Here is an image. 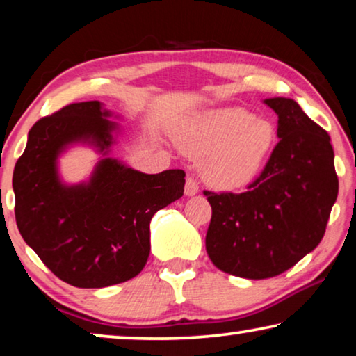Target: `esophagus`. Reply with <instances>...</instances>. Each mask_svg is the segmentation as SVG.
Returning <instances> with one entry per match:
<instances>
[{
  "label": "esophagus",
  "mask_w": 356,
  "mask_h": 356,
  "mask_svg": "<svg viewBox=\"0 0 356 356\" xmlns=\"http://www.w3.org/2000/svg\"><path fill=\"white\" fill-rule=\"evenodd\" d=\"M199 193V183L194 177H188L186 178V184H184V194L186 196H196Z\"/></svg>",
  "instance_id": "34e87169"
}]
</instances>
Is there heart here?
Wrapping results in <instances>:
<instances>
[{
  "label": "heart",
  "instance_id": "b5f03b06",
  "mask_svg": "<svg viewBox=\"0 0 356 356\" xmlns=\"http://www.w3.org/2000/svg\"><path fill=\"white\" fill-rule=\"evenodd\" d=\"M178 143L202 157V177L220 189L251 183L262 172L277 143L272 121L238 106L197 115L179 131Z\"/></svg>",
  "mask_w": 356,
  "mask_h": 356
}]
</instances>
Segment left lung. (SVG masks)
I'll return each instance as SVG.
<instances>
[{
    "label": "left lung",
    "instance_id": "obj_1",
    "mask_svg": "<svg viewBox=\"0 0 356 356\" xmlns=\"http://www.w3.org/2000/svg\"><path fill=\"white\" fill-rule=\"evenodd\" d=\"M279 143L245 193L204 191L212 207L206 250L227 274L261 280L289 270L323 240L339 178L327 131L295 100H264Z\"/></svg>",
    "mask_w": 356,
    "mask_h": 356
}]
</instances>
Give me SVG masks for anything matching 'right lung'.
Here are the masks:
<instances>
[{
  "instance_id": "add662e5",
  "label": "right lung",
  "mask_w": 356,
  "mask_h": 356,
  "mask_svg": "<svg viewBox=\"0 0 356 356\" xmlns=\"http://www.w3.org/2000/svg\"><path fill=\"white\" fill-rule=\"evenodd\" d=\"M100 102L70 104L29 131L13 175L16 223L43 264L77 289H102L133 279L150 252L154 213L184 193L183 170L145 175L102 159L89 183L66 186L56 159L66 145L113 144L116 124Z\"/></svg>"
}]
</instances>
